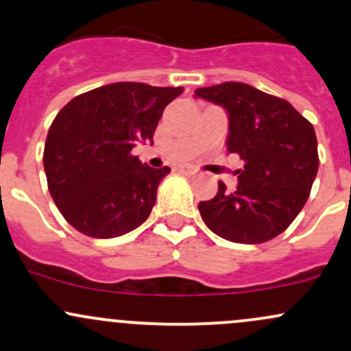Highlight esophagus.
I'll use <instances>...</instances> for the list:
<instances>
[{
    "mask_svg": "<svg viewBox=\"0 0 351 351\" xmlns=\"http://www.w3.org/2000/svg\"><path fill=\"white\" fill-rule=\"evenodd\" d=\"M180 171L186 173V175H195L196 168L195 167H190V165H183V167H180Z\"/></svg>",
    "mask_w": 351,
    "mask_h": 351,
    "instance_id": "1",
    "label": "esophagus"
}]
</instances>
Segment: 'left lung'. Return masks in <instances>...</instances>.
Returning a JSON list of instances; mask_svg holds the SVG:
<instances>
[{
	"label": "left lung",
	"mask_w": 351,
	"mask_h": 351,
	"mask_svg": "<svg viewBox=\"0 0 351 351\" xmlns=\"http://www.w3.org/2000/svg\"><path fill=\"white\" fill-rule=\"evenodd\" d=\"M195 96L228 111V152L245 161L237 190L199 202L208 228L233 243L256 245L283 233L305 206L318 171L313 125L287 99L245 83L198 88Z\"/></svg>",
	"instance_id": "1"
}]
</instances>
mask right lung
Wrapping results in <instances>:
<instances>
[{
  "label": "right lung",
  "mask_w": 351,
  "mask_h": 351,
  "mask_svg": "<svg viewBox=\"0 0 351 351\" xmlns=\"http://www.w3.org/2000/svg\"><path fill=\"white\" fill-rule=\"evenodd\" d=\"M183 88L113 83L75 96L46 136L43 165L53 202L69 225L91 238H114L152 213L171 169L143 165L136 143H153L163 110Z\"/></svg>",
  "instance_id": "right-lung-1"
}]
</instances>
